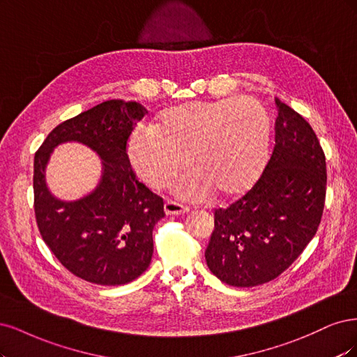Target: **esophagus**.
<instances>
[{"instance_id": "1", "label": "esophagus", "mask_w": 357, "mask_h": 357, "mask_svg": "<svg viewBox=\"0 0 357 357\" xmlns=\"http://www.w3.org/2000/svg\"><path fill=\"white\" fill-rule=\"evenodd\" d=\"M165 211H166V213H169V215H181V213L188 212V211H190V206L185 204V203L179 202V200L170 199V200H167L166 204H165Z\"/></svg>"}]
</instances>
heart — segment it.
I'll list each match as a JSON object with an SVG mask.
<instances>
[{"label":"heart","mask_w":357,"mask_h":357,"mask_svg":"<svg viewBox=\"0 0 357 357\" xmlns=\"http://www.w3.org/2000/svg\"><path fill=\"white\" fill-rule=\"evenodd\" d=\"M271 119L254 98L188 102L162 111L151 129L135 132L129 158L145 182L165 187L190 166L185 188L204 187L218 195L248 190L270 154Z\"/></svg>","instance_id":"1"}]
</instances>
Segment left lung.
I'll list each match as a JSON object with an SVG mask.
<instances>
[{"label": "left lung", "instance_id": "8db88e82", "mask_svg": "<svg viewBox=\"0 0 357 357\" xmlns=\"http://www.w3.org/2000/svg\"><path fill=\"white\" fill-rule=\"evenodd\" d=\"M275 144L243 197L215 209L204 257L221 282L250 287L274 280L314 237L326 197V158L310 123L274 98Z\"/></svg>", "mask_w": 357, "mask_h": 357}]
</instances>
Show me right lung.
<instances>
[{"label":"right lung","instance_id":"add662e5","mask_svg":"<svg viewBox=\"0 0 357 357\" xmlns=\"http://www.w3.org/2000/svg\"><path fill=\"white\" fill-rule=\"evenodd\" d=\"M144 108L111 99L61 123L33 157V211L45 245L62 266L90 283L117 286L135 280L153 257V229L165 203L137 179L128 142ZM77 140L102 158L98 188L77 202L54 199L45 187L43 169L52 148Z\"/></svg>","mask_w":357,"mask_h":357}]
</instances>
